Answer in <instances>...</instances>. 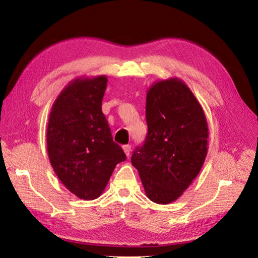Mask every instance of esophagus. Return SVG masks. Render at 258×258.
Masks as SVG:
<instances>
[{
    "label": "esophagus",
    "mask_w": 258,
    "mask_h": 258,
    "mask_svg": "<svg viewBox=\"0 0 258 258\" xmlns=\"http://www.w3.org/2000/svg\"><path fill=\"white\" fill-rule=\"evenodd\" d=\"M123 150L125 152V155L127 156V157H130L131 151H132V147H131L130 145H125V146H123Z\"/></svg>",
    "instance_id": "34e87169"
}]
</instances>
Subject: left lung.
<instances>
[{
  "instance_id": "8db88e82",
  "label": "left lung",
  "mask_w": 258,
  "mask_h": 258,
  "mask_svg": "<svg viewBox=\"0 0 258 258\" xmlns=\"http://www.w3.org/2000/svg\"><path fill=\"white\" fill-rule=\"evenodd\" d=\"M145 143L131 161L147 197L169 204L181 197L202 169L207 155L208 126L202 106L178 78L155 83L147 93Z\"/></svg>"
}]
</instances>
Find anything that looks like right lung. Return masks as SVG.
<instances>
[{
    "label": "right lung",
    "instance_id": "1",
    "mask_svg": "<svg viewBox=\"0 0 258 258\" xmlns=\"http://www.w3.org/2000/svg\"><path fill=\"white\" fill-rule=\"evenodd\" d=\"M107 77L76 78L52 106L46 145L50 163L67 189L84 200L102 194L116 165L126 160L102 112Z\"/></svg>",
    "mask_w": 258,
    "mask_h": 258
}]
</instances>
